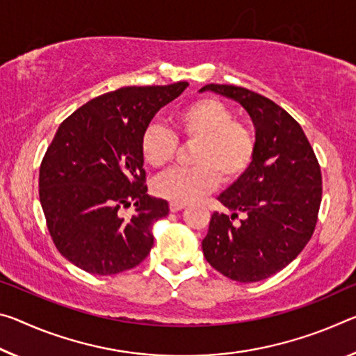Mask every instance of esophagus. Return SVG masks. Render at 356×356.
I'll return each mask as SVG.
<instances>
[{"label":"esophagus","instance_id":"obj_1","mask_svg":"<svg viewBox=\"0 0 356 356\" xmlns=\"http://www.w3.org/2000/svg\"><path fill=\"white\" fill-rule=\"evenodd\" d=\"M184 207H185V204H180V202H171V204H169V211L179 212V211H182Z\"/></svg>","mask_w":356,"mask_h":356}]
</instances>
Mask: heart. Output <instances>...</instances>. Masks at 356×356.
<instances>
[{"label": "heart", "mask_w": 356, "mask_h": 356, "mask_svg": "<svg viewBox=\"0 0 356 356\" xmlns=\"http://www.w3.org/2000/svg\"><path fill=\"white\" fill-rule=\"evenodd\" d=\"M222 101L204 97L191 101L172 117L174 133L149 125L140 136V154L152 168H163L176 155L177 138L196 140L195 168L171 169L152 184L158 196L187 204L217 188L220 179L231 184L244 176L257 154V136L244 120L233 118Z\"/></svg>", "instance_id": "obj_1"}]
</instances>
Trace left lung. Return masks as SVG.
Here are the masks:
<instances>
[{
	"label": "left lung",
	"instance_id": "obj_1",
	"mask_svg": "<svg viewBox=\"0 0 356 356\" xmlns=\"http://www.w3.org/2000/svg\"><path fill=\"white\" fill-rule=\"evenodd\" d=\"M244 107L255 125L257 154L244 176L218 196L231 216L213 212L202 253L213 269L242 284L279 273L312 238L321 171L302 128L274 101L244 87L209 83ZM242 213L238 225L232 220Z\"/></svg>",
	"mask_w": 356,
	"mask_h": 356
}]
</instances>
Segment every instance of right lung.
<instances>
[{"label":"right lung","mask_w":356,"mask_h":356,"mask_svg":"<svg viewBox=\"0 0 356 356\" xmlns=\"http://www.w3.org/2000/svg\"><path fill=\"white\" fill-rule=\"evenodd\" d=\"M188 82L123 87L93 98L65 118L39 168V200L49 233L67 261L90 274L131 269L154 245L152 225L166 217L150 198L140 136ZM135 202L131 219L118 211Z\"/></svg>","instance_id":"right-lung-1"}]
</instances>
